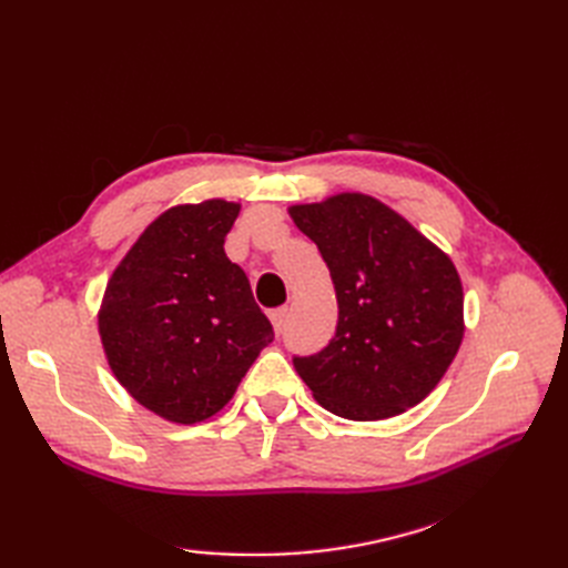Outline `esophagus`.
<instances>
[{
  "instance_id": "obj_1",
  "label": "esophagus",
  "mask_w": 568,
  "mask_h": 568,
  "mask_svg": "<svg viewBox=\"0 0 568 568\" xmlns=\"http://www.w3.org/2000/svg\"><path fill=\"white\" fill-rule=\"evenodd\" d=\"M286 320H288V307H277V311L270 313V322L274 326V332L282 334L284 326H286Z\"/></svg>"
}]
</instances>
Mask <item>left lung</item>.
I'll return each instance as SVG.
<instances>
[{
  "label": "left lung",
  "instance_id": "left-lung-1",
  "mask_svg": "<svg viewBox=\"0 0 568 568\" xmlns=\"http://www.w3.org/2000/svg\"><path fill=\"white\" fill-rule=\"evenodd\" d=\"M336 288L329 346L294 357L315 400L343 419L400 415L436 388L464 336V294L453 261L388 205L336 194L291 205Z\"/></svg>",
  "mask_w": 568,
  "mask_h": 568
}]
</instances>
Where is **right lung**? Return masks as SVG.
I'll return each mask as SVG.
<instances>
[{"label":"right lung","instance_id":"add662e5","mask_svg":"<svg viewBox=\"0 0 568 568\" xmlns=\"http://www.w3.org/2000/svg\"><path fill=\"white\" fill-rule=\"evenodd\" d=\"M239 209L211 199L165 211L106 284L99 336L111 372L168 422L213 417L274 338L246 272L225 253Z\"/></svg>","mask_w":568,"mask_h":568}]
</instances>
